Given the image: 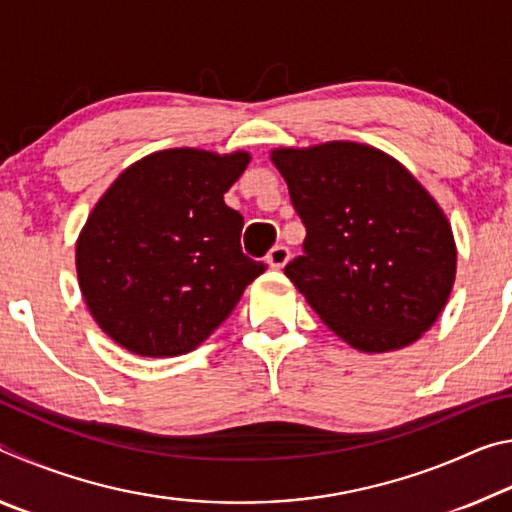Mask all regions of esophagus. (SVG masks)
<instances>
[{
	"label": "esophagus",
	"instance_id": "1",
	"mask_svg": "<svg viewBox=\"0 0 512 512\" xmlns=\"http://www.w3.org/2000/svg\"><path fill=\"white\" fill-rule=\"evenodd\" d=\"M289 257H291L289 248L280 244V246H273L271 248V253L266 255V262H268V266H271V268H282L284 264L289 262Z\"/></svg>",
	"mask_w": 512,
	"mask_h": 512
}]
</instances>
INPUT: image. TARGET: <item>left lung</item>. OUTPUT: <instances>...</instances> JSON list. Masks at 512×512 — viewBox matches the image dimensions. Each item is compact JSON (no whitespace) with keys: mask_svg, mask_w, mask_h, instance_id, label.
Masks as SVG:
<instances>
[{"mask_svg":"<svg viewBox=\"0 0 512 512\" xmlns=\"http://www.w3.org/2000/svg\"><path fill=\"white\" fill-rule=\"evenodd\" d=\"M271 160L307 228L284 273L311 309L361 352L418 341L456 277L452 225L427 189L391 155L357 142L275 149Z\"/></svg>","mask_w":512,"mask_h":512,"instance_id":"8db88e82","label":"left lung"}]
</instances>
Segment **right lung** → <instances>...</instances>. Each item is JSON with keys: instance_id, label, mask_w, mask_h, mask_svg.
Segmentation results:
<instances>
[{"instance_id": "obj_1", "label": "right lung", "mask_w": 512, "mask_h": 512, "mask_svg": "<svg viewBox=\"0 0 512 512\" xmlns=\"http://www.w3.org/2000/svg\"><path fill=\"white\" fill-rule=\"evenodd\" d=\"M248 162L246 151H158L121 171L94 205L76 273L92 318L121 348L196 350L266 271L244 255V216L223 201Z\"/></svg>"}]
</instances>
